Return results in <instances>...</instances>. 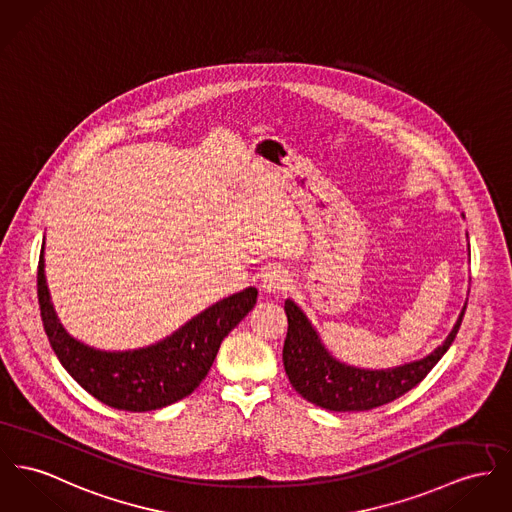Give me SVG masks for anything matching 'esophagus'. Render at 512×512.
I'll return each mask as SVG.
<instances>
[{
  "instance_id": "obj_1",
  "label": "esophagus",
  "mask_w": 512,
  "mask_h": 512,
  "mask_svg": "<svg viewBox=\"0 0 512 512\" xmlns=\"http://www.w3.org/2000/svg\"><path fill=\"white\" fill-rule=\"evenodd\" d=\"M289 285V273L281 266H270L262 275V289L266 293H279Z\"/></svg>"
}]
</instances>
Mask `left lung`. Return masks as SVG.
Segmentation results:
<instances>
[{
    "mask_svg": "<svg viewBox=\"0 0 512 512\" xmlns=\"http://www.w3.org/2000/svg\"><path fill=\"white\" fill-rule=\"evenodd\" d=\"M466 305L468 301L460 310L458 320L446 340L429 355L398 367L365 369L338 359L326 347L305 310L293 299H287L285 314L289 328L283 345L285 373L293 388L314 406L330 411H367L380 408L417 386L441 361L460 330Z\"/></svg>",
    "mask_w": 512,
    "mask_h": 512,
    "instance_id": "1",
    "label": "left lung"
}]
</instances>
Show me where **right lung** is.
Wrapping results in <instances>:
<instances>
[{"instance_id": "1", "label": "right lung", "mask_w": 512, "mask_h": 512, "mask_svg": "<svg viewBox=\"0 0 512 512\" xmlns=\"http://www.w3.org/2000/svg\"><path fill=\"white\" fill-rule=\"evenodd\" d=\"M36 279L42 324L62 367L93 398L126 411L167 408L192 394L209 373L221 341L258 297L256 287H246L205 308L163 340L110 351L73 338L60 322L46 283L44 242Z\"/></svg>"}]
</instances>
